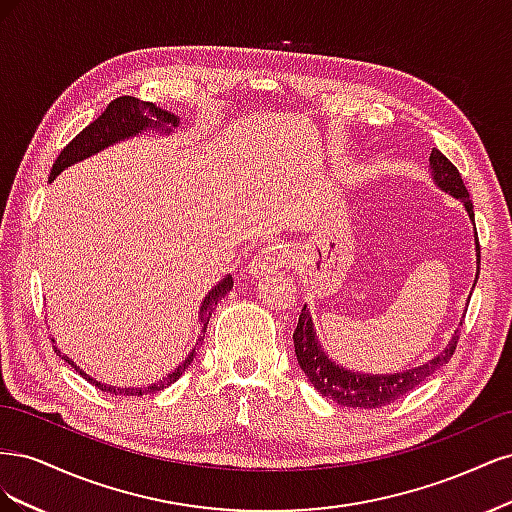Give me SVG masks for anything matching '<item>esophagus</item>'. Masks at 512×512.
Returning <instances> with one entry per match:
<instances>
[{
  "label": "esophagus",
  "instance_id": "obj_1",
  "mask_svg": "<svg viewBox=\"0 0 512 512\" xmlns=\"http://www.w3.org/2000/svg\"><path fill=\"white\" fill-rule=\"evenodd\" d=\"M275 262V254L271 250H262L258 252V256H254V260L250 262V271L252 273H262L265 269H269Z\"/></svg>",
  "mask_w": 512,
  "mask_h": 512
}]
</instances>
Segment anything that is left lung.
Listing matches in <instances>:
<instances>
[{
	"label": "left lung",
	"mask_w": 512,
	"mask_h": 512,
	"mask_svg": "<svg viewBox=\"0 0 512 512\" xmlns=\"http://www.w3.org/2000/svg\"><path fill=\"white\" fill-rule=\"evenodd\" d=\"M429 162H431V173L436 183L448 194L463 200L470 218L474 220V209L468 200L470 194L466 190V185H463L457 166L438 149L431 151ZM476 243H478V235H476ZM478 262H480V247H478ZM292 339H294V352H297L301 369L305 371L309 382H312L324 397L337 401L339 406L374 410V408L389 406L399 397L414 391L418 384L425 382L433 374V371H438L444 363L451 361V356L457 350L459 335L457 333L453 335L451 344H448L436 359L427 361L421 367L406 369L401 371V374H389V376L356 374V371L335 365L318 344L312 318H309V312L305 307L301 309V316L297 322V329L292 333Z\"/></svg>",
	"instance_id": "1"
}]
</instances>
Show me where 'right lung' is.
I'll return each instance as SVG.
<instances>
[{"mask_svg":"<svg viewBox=\"0 0 512 512\" xmlns=\"http://www.w3.org/2000/svg\"><path fill=\"white\" fill-rule=\"evenodd\" d=\"M168 126H177L175 115H170L168 111H162V108H158L156 104H151V102H141L134 96H119L106 106V111L96 121H91L83 132L76 134L72 141L64 149H61V153H59L53 168H51V181L61 173V170L68 168L70 164L94 156V153L121 141V138L134 136V134H138L141 130H147V128L168 130ZM230 288H232V277L228 275L207 294L203 305H200V324H203V333L207 331V324H209V318H211V312L215 309V305H218V301L224 299V294H228ZM200 339H205V335L198 337V342H200ZM55 352H59V350L55 348ZM194 354H196V348L190 352V356L185 359V363H181L168 378H164L156 384H151V386H141V389H115V386L100 384L96 380H91L87 374H83V371L76 367L68 359V356H61V359H64L68 365H72L85 380H89L100 391L113 393V395H126V397H141V395H147V393L162 391V389H166V386L177 382L179 376L185 371V367H188L194 361Z\"/></svg>","mask_w":512,"mask_h":512,"instance_id":"obj_1","label":"right lung"}]
</instances>
